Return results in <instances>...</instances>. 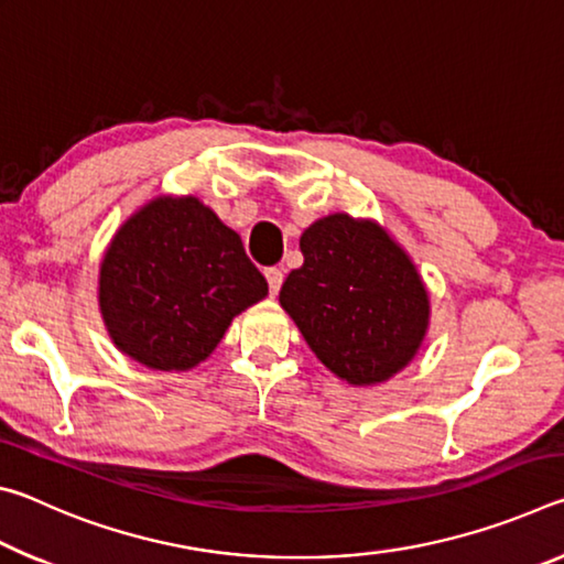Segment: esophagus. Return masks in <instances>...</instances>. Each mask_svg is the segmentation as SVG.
<instances>
[{
	"label": "esophagus",
	"mask_w": 564,
	"mask_h": 564,
	"mask_svg": "<svg viewBox=\"0 0 564 564\" xmlns=\"http://www.w3.org/2000/svg\"><path fill=\"white\" fill-rule=\"evenodd\" d=\"M265 281H269V289L275 295L281 291V283H283V271L281 269H265Z\"/></svg>",
	"instance_id": "34e87169"
}]
</instances>
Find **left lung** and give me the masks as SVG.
I'll use <instances>...</instances> for the list:
<instances>
[{"label": "left lung", "mask_w": 564, "mask_h": 564, "mask_svg": "<svg viewBox=\"0 0 564 564\" xmlns=\"http://www.w3.org/2000/svg\"><path fill=\"white\" fill-rule=\"evenodd\" d=\"M281 308L333 376L366 388L410 366L431 326V295L408 251L373 218L330 214L301 236Z\"/></svg>", "instance_id": "1"}]
</instances>
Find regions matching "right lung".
I'll list each match as a JSON object with an SVG mask.
<instances>
[{
    "label": "right lung",
    "instance_id": "right-lung-1",
    "mask_svg": "<svg viewBox=\"0 0 564 564\" xmlns=\"http://www.w3.org/2000/svg\"><path fill=\"white\" fill-rule=\"evenodd\" d=\"M265 295L241 236L196 196L151 198L119 226L99 269L113 346L166 373L206 360L238 313Z\"/></svg>",
    "mask_w": 564,
    "mask_h": 564
}]
</instances>
